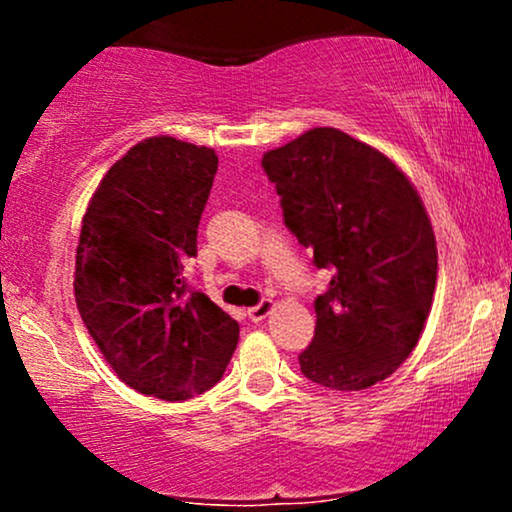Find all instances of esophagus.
I'll return each instance as SVG.
<instances>
[{
	"mask_svg": "<svg viewBox=\"0 0 512 512\" xmlns=\"http://www.w3.org/2000/svg\"><path fill=\"white\" fill-rule=\"evenodd\" d=\"M272 308H274L272 301H260V303L255 305V308L248 310V317H250L252 322H260V320H264V317H267L269 313H272Z\"/></svg>",
	"mask_w": 512,
	"mask_h": 512,
	"instance_id": "obj_1",
	"label": "esophagus"
}]
</instances>
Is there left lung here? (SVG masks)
Instances as JSON below:
<instances>
[{"mask_svg":"<svg viewBox=\"0 0 512 512\" xmlns=\"http://www.w3.org/2000/svg\"><path fill=\"white\" fill-rule=\"evenodd\" d=\"M286 228L332 281L315 298V337L301 373L354 392L390 378L411 354L436 291L431 221L407 175L373 146L315 127L267 151Z\"/></svg>","mask_w":512,"mask_h":512,"instance_id":"left-lung-1","label":"left lung"}]
</instances>
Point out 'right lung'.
<instances>
[{"label": "right lung", "instance_id": "right-lung-1", "mask_svg": "<svg viewBox=\"0 0 512 512\" xmlns=\"http://www.w3.org/2000/svg\"><path fill=\"white\" fill-rule=\"evenodd\" d=\"M219 158L214 149L151 137L110 166L88 202L76 248L74 296L88 334L117 378L182 402L221 380L238 322L190 289Z\"/></svg>", "mask_w": 512, "mask_h": 512}]
</instances>
